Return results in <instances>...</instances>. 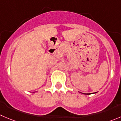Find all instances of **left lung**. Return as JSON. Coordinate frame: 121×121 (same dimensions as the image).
<instances>
[{
  "instance_id": "obj_1",
  "label": "left lung",
  "mask_w": 121,
  "mask_h": 121,
  "mask_svg": "<svg viewBox=\"0 0 121 121\" xmlns=\"http://www.w3.org/2000/svg\"><path fill=\"white\" fill-rule=\"evenodd\" d=\"M86 94V95H88V94Z\"/></svg>"
}]
</instances>
